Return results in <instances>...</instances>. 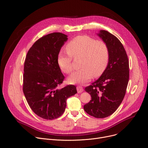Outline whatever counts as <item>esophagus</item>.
I'll return each mask as SVG.
<instances>
[{
  "label": "esophagus",
  "instance_id": "obj_1",
  "mask_svg": "<svg viewBox=\"0 0 148 148\" xmlns=\"http://www.w3.org/2000/svg\"><path fill=\"white\" fill-rule=\"evenodd\" d=\"M77 92H78V93L82 92L83 91V87L80 86H77Z\"/></svg>",
  "mask_w": 148,
  "mask_h": 148
}]
</instances>
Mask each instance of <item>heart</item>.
<instances>
[{"label": "heart", "mask_w": 148, "mask_h": 148, "mask_svg": "<svg viewBox=\"0 0 148 148\" xmlns=\"http://www.w3.org/2000/svg\"><path fill=\"white\" fill-rule=\"evenodd\" d=\"M66 49L68 52L61 51L57 57L58 65L64 73L70 74L73 71V57H83L82 69L74 72L68 79L71 84H85L92 76H100L108 65L109 48L104 41L88 36H78L67 44Z\"/></svg>", "instance_id": "heart-1"}]
</instances>
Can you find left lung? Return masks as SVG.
Instances as JSON below:
<instances>
[{
    "label": "left lung",
    "mask_w": 148,
    "mask_h": 148,
    "mask_svg": "<svg viewBox=\"0 0 148 148\" xmlns=\"http://www.w3.org/2000/svg\"><path fill=\"white\" fill-rule=\"evenodd\" d=\"M109 48L110 57L106 70L96 82L85 88L91 100L84 106L89 115L104 118L112 114L122 103L129 78V65L126 51L119 39L108 31L97 34Z\"/></svg>",
    "instance_id": "left-lung-1"
}]
</instances>
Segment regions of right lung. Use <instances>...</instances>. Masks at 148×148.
Masks as SVG:
<instances>
[{
  "label": "right lung",
  "instance_id": "1",
  "mask_svg": "<svg viewBox=\"0 0 148 148\" xmlns=\"http://www.w3.org/2000/svg\"><path fill=\"white\" fill-rule=\"evenodd\" d=\"M67 35L53 32L39 38L28 51L24 64L23 91L32 111L38 116L53 120L65 111L66 101L77 93L76 87L61 89L64 76L57 62Z\"/></svg>",
  "mask_w": 148,
  "mask_h": 148
}]
</instances>
